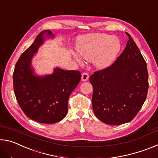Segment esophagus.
I'll list each match as a JSON object with an SVG mask.
<instances>
[{
  "label": "esophagus",
  "instance_id": "esophagus-1",
  "mask_svg": "<svg viewBox=\"0 0 158 158\" xmlns=\"http://www.w3.org/2000/svg\"><path fill=\"white\" fill-rule=\"evenodd\" d=\"M89 79V75L86 73H84L81 75V80L83 81H86Z\"/></svg>",
  "mask_w": 158,
  "mask_h": 158
}]
</instances>
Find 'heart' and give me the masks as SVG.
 <instances>
[{"mask_svg": "<svg viewBox=\"0 0 158 158\" xmlns=\"http://www.w3.org/2000/svg\"><path fill=\"white\" fill-rule=\"evenodd\" d=\"M79 53H73V56L79 65L84 63V58L93 60L98 69H106L116 60L121 49V42L116 37L103 33H93L81 36L77 44Z\"/></svg>", "mask_w": 158, "mask_h": 158, "instance_id": "1", "label": "heart"}]
</instances>
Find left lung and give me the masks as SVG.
<instances>
[{
	"instance_id": "obj_1",
	"label": "left lung",
	"mask_w": 158,
	"mask_h": 158,
	"mask_svg": "<svg viewBox=\"0 0 158 158\" xmlns=\"http://www.w3.org/2000/svg\"><path fill=\"white\" fill-rule=\"evenodd\" d=\"M127 35L126 47L116 62L90 77L93 111L99 120L108 125L132 121L148 93L146 63L132 37Z\"/></svg>"
}]
</instances>
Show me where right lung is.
<instances>
[{
  "mask_svg": "<svg viewBox=\"0 0 158 158\" xmlns=\"http://www.w3.org/2000/svg\"><path fill=\"white\" fill-rule=\"evenodd\" d=\"M55 35L49 30L40 33L33 43L21 55L13 73L14 92L26 116L42 123L60 121L68 114L69 95L81 78L79 71L54 68L52 74L38 75L32 60L47 40Z\"/></svg>",
  "mask_w": 158,
  "mask_h": 158,
  "instance_id": "add662e5",
  "label": "right lung"
}]
</instances>
